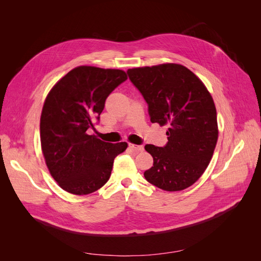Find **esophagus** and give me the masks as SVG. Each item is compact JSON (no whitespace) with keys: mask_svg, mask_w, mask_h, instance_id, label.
Instances as JSON below:
<instances>
[{"mask_svg":"<svg viewBox=\"0 0 261 261\" xmlns=\"http://www.w3.org/2000/svg\"><path fill=\"white\" fill-rule=\"evenodd\" d=\"M128 147L132 149V150H134V151H143L144 150V146H141V145H134V144H129L128 145Z\"/></svg>","mask_w":261,"mask_h":261,"instance_id":"34e87169","label":"esophagus"}]
</instances>
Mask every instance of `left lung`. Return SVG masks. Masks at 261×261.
<instances>
[{"instance_id": "1", "label": "left lung", "mask_w": 261, "mask_h": 261, "mask_svg": "<svg viewBox=\"0 0 261 261\" xmlns=\"http://www.w3.org/2000/svg\"><path fill=\"white\" fill-rule=\"evenodd\" d=\"M127 74L148 103L150 121L169 126L167 145L145 146L153 158L145 178L163 191H183L203 174L217 145L211 94L192 70L175 63L129 68Z\"/></svg>"}]
</instances>
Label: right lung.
Instances as JSON below:
<instances>
[{"mask_svg":"<svg viewBox=\"0 0 261 261\" xmlns=\"http://www.w3.org/2000/svg\"><path fill=\"white\" fill-rule=\"evenodd\" d=\"M127 80L122 69L77 66L55 84L40 117L41 150L51 176L74 195H88L111 175L115 156L127 143L102 141L87 129L103 111L106 99Z\"/></svg>","mask_w":261,"mask_h":261,"instance_id":"right-lung-1","label":"right lung"}]
</instances>
